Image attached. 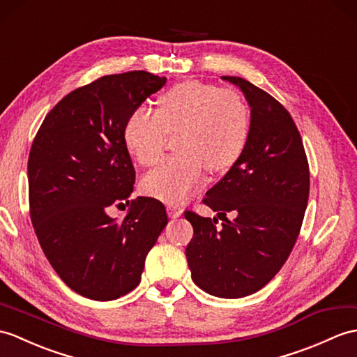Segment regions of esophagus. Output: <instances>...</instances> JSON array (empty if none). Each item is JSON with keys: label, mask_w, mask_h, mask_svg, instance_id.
Returning <instances> with one entry per match:
<instances>
[{"label": "esophagus", "mask_w": 357, "mask_h": 357, "mask_svg": "<svg viewBox=\"0 0 357 357\" xmlns=\"http://www.w3.org/2000/svg\"><path fill=\"white\" fill-rule=\"evenodd\" d=\"M182 213H184V208H181V206L173 205V204H169V205H167V214H169V216H170L172 219L179 218Z\"/></svg>", "instance_id": "34e87169"}]
</instances>
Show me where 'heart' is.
Here are the masks:
<instances>
[{
	"mask_svg": "<svg viewBox=\"0 0 357 357\" xmlns=\"http://www.w3.org/2000/svg\"><path fill=\"white\" fill-rule=\"evenodd\" d=\"M251 109L234 91L185 80L158 98V109L138 107L123 128L129 153L144 167L158 162L169 135L179 152L143 179L149 196L176 204L201 185L205 170L223 175L242 158L250 143Z\"/></svg>",
	"mask_w": 357,
	"mask_h": 357,
	"instance_id": "1",
	"label": "heart"
}]
</instances>
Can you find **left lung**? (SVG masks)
Listing matches in <instances>:
<instances>
[{"label": "left lung", "instance_id": "8db88e82", "mask_svg": "<svg viewBox=\"0 0 357 357\" xmlns=\"http://www.w3.org/2000/svg\"><path fill=\"white\" fill-rule=\"evenodd\" d=\"M242 91L252 128L242 158L206 192L204 204L222 216L185 211L193 238L185 255L195 283L219 298L260 291L286 263L309 201V164L291 114L242 77L222 76ZM227 212L235 219L228 221Z\"/></svg>", "mask_w": 357, "mask_h": 357}]
</instances>
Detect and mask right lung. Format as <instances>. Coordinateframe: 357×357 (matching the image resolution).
<instances>
[{
    "label": "right lung",
    "instance_id": "right-lung-1",
    "mask_svg": "<svg viewBox=\"0 0 357 357\" xmlns=\"http://www.w3.org/2000/svg\"><path fill=\"white\" fill-rule=\"evenodd\" d=\"M167 79L111 74L74 89L48 112L29 156L33 228L50 264L79 295L111 301L139 284L149 251L167 225L164 205L137 197L123 139L130 112ZM111 204H129L119 222Z\"/></svg>",
    "mask_w": 357,
    "mask_h": 357
}]
</instances>
